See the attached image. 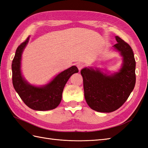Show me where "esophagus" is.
<instances>
[{
  "label": "esophagus",
  "mask_w": 148,
  "mask_h": 148,
  "mask_svg": "<svg viewBox=\"0 0 148 148\" xmlns=\"http://www.w3.org/2000/svg\"><path fill=\"white\" fill-rule=\"evenodd\" d=\"M84 67V64H82V63H78V64H77V67L78 68V69H79V71H81V69H82Z\"/></svg>",
  "instance_id": "esophagus-1"
}]
</instances>
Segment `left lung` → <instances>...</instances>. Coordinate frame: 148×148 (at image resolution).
Listing matches in <instances>:
<instances>
[{
	"mask_svg": "<svg viewBox=\"0 0 148 148\" xmlns=\"http://www.w3.org/2000/svg\"><path fill=\"white\" fill-rule=\"evenodd\" d=\"M114 48L123 57L122 68L118 73L108 76L99 70L84 68L81 71L83 79L84 98L90 108L96 111L111 112L126 102L136 84V60L130 46L118 36Z\"/></svg>",
	"mask_w": 148,
	"mask_h": 148,
	"instance_id": "1",
	"label": "left lung"
}]
</instances>
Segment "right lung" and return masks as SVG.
<instances>
[{
    "mask_svg": "<svg viewBox=\"0 0 148 148\" xmlns=\"http://www.w3.org/2000/svg\"><path fill=\"white\" fill-rule=\"evenodd\" d=\"M29 37L19 46L12 60V80L13 86L23 102L36 111H48L56 108L60 103L66 83L72 74L78 72L76 66L69 68L57 75L49 84L36 87L28 84L21 76V58L23 50L29 42Z\"/></svg>",
    "mask_w": 148,
    "mask_h": 148,
    "instance_id": "right-lung-1",
    "label": "right lung"
}]
</instances>
